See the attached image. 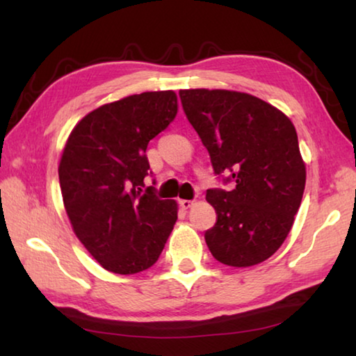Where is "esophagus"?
<instances>
[{"mask_svg":"<svg viewBox=\"0 0 356 356\" xmlns=\"http://www.w3.org/2000/svg\"><path fill=\"white\" fill-rule=\"evenodd\" d=\"M179 204H180V207H182V209H190L193 204H195V201H191V200H180Z\"/></svg>","mask_w":356,"mask_h":356,"instance_id":"esophagus-1","label":"esophagus"}]
</instances>
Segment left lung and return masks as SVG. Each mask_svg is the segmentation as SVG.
Wrapping results in <instances>:
<instances>
[{"mask_svg": "<svg viewBox=\"0 0 356 356\" xmlns=\"http://www.w3.org/2000/svg\"><path fill=\"white\" fill-rule=\"evenodd\" d=\"M184 111L209 150L215 174L231 191L207 190L216 222L206 231L212 256L231 267H251L278 251L303 197L306 168L293 124L251 94L182 89Z\"/></svg>", "mask_w": 356, "mask_h": 356, "instance_id": "obj_1", "label": "left lung"}]
</instances>
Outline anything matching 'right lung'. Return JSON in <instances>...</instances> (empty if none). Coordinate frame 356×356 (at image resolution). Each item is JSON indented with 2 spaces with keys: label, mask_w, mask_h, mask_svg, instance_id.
<instances>
[{
  "label": "right lung",
  "mask_w": 356,
  "mask_h": 356,
  "mask_svg": "<svg viewBox=\"0 0 356 356\" xmlns=\"http://www.w3.org/2000/svg\"><path fill=\"white\" fill-rule=\"evenodd\" d=\"M176 114L174 91L135 94L86 114L67 138L58 168L65 212L108 272L152 267L176 225L177 202L143 191L147 144Z\"/></svg>",
  "instance_id": "add662e5"
}]
</instances>
